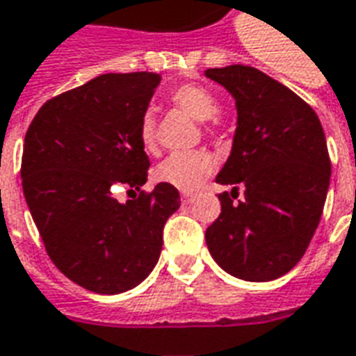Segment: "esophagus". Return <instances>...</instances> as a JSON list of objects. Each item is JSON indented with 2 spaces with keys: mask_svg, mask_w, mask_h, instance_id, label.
Returning <instances> with one entry per match:
<instances>
[{
  "mask_svg": "<svg viewBox=\"0 0 356 356\" xmlns=\"http://www.w3.org/2000/svg\"><path fill=\"white\" fill-rule=\"evenodd\" d=\"M192 198H194V196H192L191 192H183V194H181V202H183V204H191Z\"/></svg>",
  "mask_w": 356,
  "mask_h": 356,
  "instance_id": "obj_1",
  "label": "esophagus"
}]
</instances>
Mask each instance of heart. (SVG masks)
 <instances>
[{
	"mask_svg": "<svg viewBox=\"0 0 356 356\" xmlns=\"http://www.w3.org/2000/svg\"><path fill=\"white\" fill-rule=\"evenodd\" d=\"M171 104L177 105L181 111L188 113L192 118L200 122H215V115L218 113L217 97L211 90H207L202 84H183L171 92ZM139 141L145 151H152L156 147V117L152 111L143 113L139 120ZM215 168V158L207 151H185L173 152L158 164L154 177L183 192L196 191L204 179Z\"/></svg>",
	"mask_w": 356,
	"mask_h": 356,
	"instance_id": "1",
	"label": "heart"
}]
</instances>
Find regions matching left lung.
<instances>
[{"label":"left lung","mask_w":356,"mask_h":356,"mask_svg":"<svg viewBox=\"0 0 356 356\" xmlns=\"http://www.w3.org/2000/svg\"><path fill=\"white\" fill-rule=\"evenodd\" d=\"M236 99L238 126L217 183L220 215L207 230V249L225 272L264 283L285 275L304 257L317 230L330 185V156L321 120L285 84L251 65L205 71ZM244 200L234 202L237 186Z\"/></svg>","instance_id":"obj_1"}]
</instances>
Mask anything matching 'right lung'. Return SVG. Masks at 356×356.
Masks as SVG:
<instances>
[{
    "instance_id": "right-lung-1",
    "label": "right lung",
    "mask_w": 356,
    "mask_h": 356,
    "mask_svg": "<svg viewBox=\"0 0 356 356\" xmlns=\"http://www.w3.org/2000/svg\"><path fill=\"white\" fill-rule=\"evenodd\" d=\"M158 73H105L52 97L24 138L20 177L26 204L60 272L86 291L120 294L156 266L162 230L181 205L177 188L143 192L149 156L139 120ZM117 186L136 188L120 204Z\"/></svg>"
}]
</instances>
